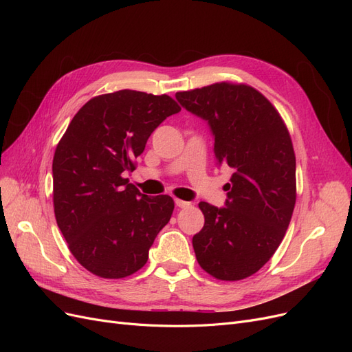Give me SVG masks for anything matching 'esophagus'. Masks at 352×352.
Masks as SVG:
<instances>
[{
  "label": "esophagus",
  "instance_id": "esophagus-1",
  "mask_svg": "<svg viewBox=\"0 0 352 352\" xmlns=\"http://www.w3.org/2000/svg\"><path fill=\"white\" fill-rule=\"evenodd\" d=\"M175 204H176V207H179V208H186V207L190 206V202L176 198V199H175Z\"/></svg>",
  "mask_w": 352,
  "mask_h": 352
}]
</instances>
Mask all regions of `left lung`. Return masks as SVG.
<instances>
[{"label":"left lung","mask_w":352,"mask_h":352,"mask_svg":"<svg viewBox=\"0 0 352 352\" xmlns=\"http://www.w3.org/2000/svg\"><path fill=\"white\" fill-rule=\"evenodd\" d=\"M214 136L217 164L233 168L226 207L201 201L204 228L192 238L198 264L212 278L257 273L280 245L295 207V154L272 102L243 83L219 82L176 94Z\"/></svg>","instance_id":"obj_1"}]
</instances>
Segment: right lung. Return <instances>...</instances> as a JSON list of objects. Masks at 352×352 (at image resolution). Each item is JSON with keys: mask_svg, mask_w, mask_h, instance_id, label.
Returning a JSON list of instances; mask_svg holds the SVG:
<instances>
[{"mask_svg": "<svg viewBox=\"0 0 352 352\" xmlns=\"http://www.w3.org/2000/svg\"><path fill=\"white\" fill-rule=\"evenodd\" d=\"M179 111L166 94L98 95L73 117L56 148L57 225L74 258L100 278L122 279L142 269L172 217V197L144 195L124 173L133 172V160L158 124Z\"/></svg>", "mask_w": 352, "mask_h": 352, "instance_id": "1", "label": "right lung"}]
</instances>
